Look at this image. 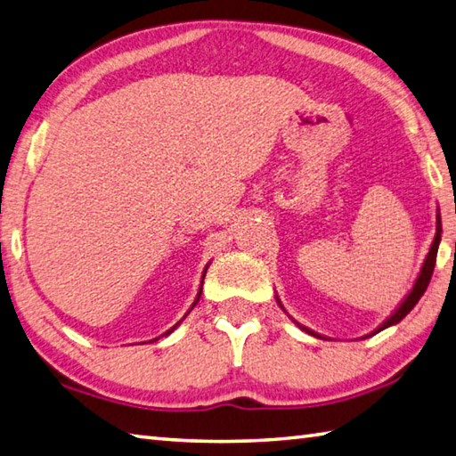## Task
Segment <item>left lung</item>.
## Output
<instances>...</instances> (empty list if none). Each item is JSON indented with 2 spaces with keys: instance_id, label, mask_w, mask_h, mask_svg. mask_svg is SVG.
Returning a JSON list of instances; mask_svg holds the SVG:
<instances>
[{
  "instance_id": "1",
  "label": "left lung",
  "mask_w": 456,
  "mask_h": 456,
  "mask_svg": "<svg viewBox=\"0 0 456 456\" xmlns=\"http://www.w3.org/2000/svg\"><path fill=\"white\" fill-rule=\"evenodd\" d=\"M441 233H443V227H441V213L436 211V233H435V239H433V243H431L429 253H427V256H425V263H423V266H421V273H419V276H417V281H415V284H413V289L409 290V294H407V297H405L403 300H401V305L394 310V314H391L389 318L383 320V324H379L376 330H373L371 334H365L363 338H370V336H373V334L381 332V330H386V328H389V326H395V324H399L401 320H403V318L409 314V312L413 310V306L417 305L419 298L423 297L425 290H427V287H429V281H431L433 271H435L436 251H439V243H441ZM276 302H279V306L284 310V306L281 305L279 297H276ZM292 322L297 324L300 330H305V332H308V334H312V336H316V338H322L320 334H316L314 330H308L306 326L298 324L297 320H292Z\"/></svg>"
}]
</instances>
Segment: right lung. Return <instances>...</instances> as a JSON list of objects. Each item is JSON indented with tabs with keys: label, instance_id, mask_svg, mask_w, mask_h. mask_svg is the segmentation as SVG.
Returning <instances> with one entry per match:
<instances>
[{
	"label": "right lung",
	"instance_id": "obj_1",
	"mask_svg": "<svg viewBox=\"0 0 456 456\" xmlns=\"http://www.w3.org/2000/svg\"><path fill=\"white\" fill-rule=\"evenodd\" d=\"M208 266H209V265H208ZM208 266H205V269H203V274H201V287H203V279H205V273H208ZM201 287H200V292H198V297H195V300H193V305H191V308H190V310H187V314H190V312L193 310V306H195V305H198V302H200V298H201ZM187 314H185V316H187ZM185 316H183V318H185ZM180 324H182V320H180V322H177V324H175L174 328H169V330H167V332H166V334H162V336H167V334H172V332H174V330H175L177 326H180ZM154 340H158V338H154ZM154 340H151V342H154Z\"/></svg>",
	"mask_w": 456,
	"mask_h": 456
}]
</instances>
